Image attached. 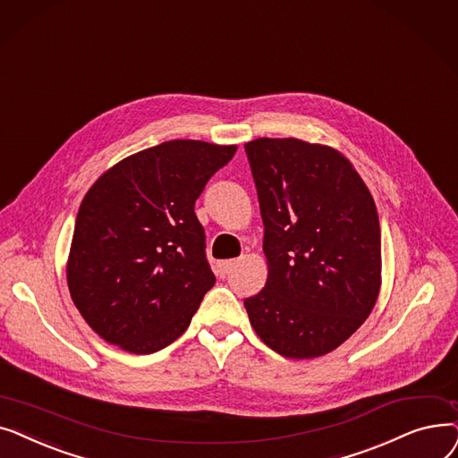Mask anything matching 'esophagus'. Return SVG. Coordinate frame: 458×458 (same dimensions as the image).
<instances>
[{"label":"esophagus","mask_w":458,"mask_h":458,"mask_svg":"<svg viewBox=\"0 0 458 458\" xmlns=\"http://www.w3.org/2000/svg\"><path fill=\"white\" fill-rule=\"evenodd\" d=\"M234 265H236V260H222L220 265H217V276L220 277H227L229 276V272L234 268Z\"/></svg>","instance_id":"34e87169"}]
</instances>
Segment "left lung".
<instances>
[{
    "mask_svg": "<svg viewBox=\"0 0 458 458\" xmlns=\"http://www.w3.org/2000/svg\"><path fill=\"white\" fill-rule=\"evenodd\" d=\"M265 224V289L244 300L257 335L285 358L332 352L373 311L380 224L337 150L294 138L244 145Z\"/></svg>",
    "mask_w": 458,
    "mask_h": 458,
    "instance_id": "obj_1",
    "label": "left lung"
}]
</instances>
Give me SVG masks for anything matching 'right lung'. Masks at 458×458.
<instances>
[{
	"label": "right lung",
	"mask_w": 458,
	"mask_h": 458,
	"mask_svg": "<svg viewBox=\"0 0 458 458\" xmlns=\"http://www.w3.org/2000/svg\"><path fill=\"white\" fill-rule=\"evenodd\" d=\"M234 145L173 140L114 165L83 198L67 279L74 306L110 344L158 352L216 283L195 201Z\"/></svg>",
	"instance_id": "obj_1"
}]
</instances>
